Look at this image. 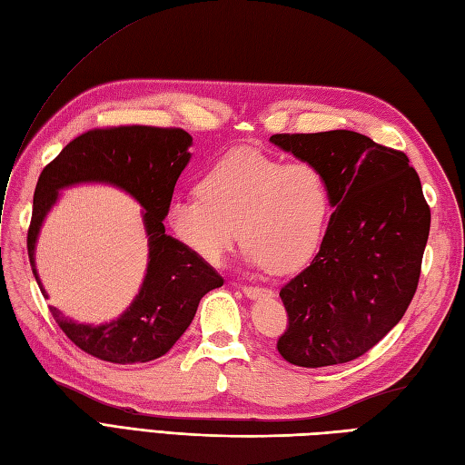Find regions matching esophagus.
<instances>
[{"label": "esophagus", "mask_w": 465, "mask_h": 465, "mask_svg": "<svg viewBox=\"0 0 465 465\" xmlns=\"http://www.w3.org/2000/svg\"><path fill=\"white\" fill-rule=\"evenodd\" d=\"M242 292L246 293L248 298H252V300H256V298H264V296H272V290H268V288H262V286H242Z\"/></svg>", "instance_id": "1"}]
</instances>
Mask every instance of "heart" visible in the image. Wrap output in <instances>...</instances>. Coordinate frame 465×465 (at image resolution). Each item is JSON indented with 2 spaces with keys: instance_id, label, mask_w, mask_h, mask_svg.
Instances as JSON below:
<instances>
[{
  "instance_id": "b5f03b06",
  "label": "heart",
  "mask_w": 465,
  "mask_h": 465,
  "mask_svg": "<svg viewBox=\"0 0 465 465\" xmlns=\"http://www.w3.org/2000/svg\"><path fill=\"white\" fill-rule=\"evenodd\" d=\"M330 213L331 189L322 169L234 150L209 167L201 193L172 199L167 219L177 239L209 264L223 262L241 229L251 260L288 274L318 251Z\"/></svg>"
}]
</instances>
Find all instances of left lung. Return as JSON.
Segmentation results:
<instances>
[{"mask_svg": "<svg viewBox=\"0 0 465 465\" xmlns=\"http://www.w3.org/2000/svg\"><path fill=\"white\" fill-rule=\"evenodd\" d=\"M270 142L327 177L335 209L312 264L280 290L276 349L308 369L349 363L402 320L420 280L430 207L404 152L363 134H274Z\"/></svg>", "mask_w": 465, "mask_h": 465, "instance_id": "8db88e82", "label": "left lung"}]
</instances>
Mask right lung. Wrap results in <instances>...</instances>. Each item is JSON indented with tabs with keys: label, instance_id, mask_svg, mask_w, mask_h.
I'll return each mask as SVG.
<instances>
[{
	"label": "right lung",
	"instance_id": "add662e5",
	"mask_svg": "<svg viewBox=\"0 0 465 465\" xmlns=\"http://www.w3.org/2000/svg\"><path fill=\"white\" fill-rule=\"evenodd\" d=\"M193 138L181 128L118 126L94 128L78 135L43 169L27 232L29 262L37 284L35 242L43 219L59 191L74 183H110L130 193L145 209L147 272L140 293L120 318L102 325L76 323L49 305L63 333L84 353L116 365L147 363L165 355L195 318L207 292L221 288L223 278L205 260L165 234L177 179L189 163Z\"/></svg>",
	"mask_w": 465,
	"mask_h": 465
}]
</instances>
